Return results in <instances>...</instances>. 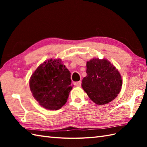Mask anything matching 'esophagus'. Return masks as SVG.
<instances>
[{
    "label": "esophagus",
    "instance_id": "1",
    "mask_svg": "<svg viewBox=\"0 0 147 147\" xmlns=\"http://www.w3.org/2000/svg\"><path fill=\"white\" fill-rule=\"evenodd\" d=\"M74 85L76 86H80L81 85H82V82H81V81H80V82H78L76 83H74Z\"/></svg>",
    "mask_w": 147,
    "mask_h": 147
}]
</instances>
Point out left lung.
I'll list each match as a JSON object with an SVG mask.
<instances>
[{
	"label": "left lung",
	"instance_id": "1",
	"mask_svg": "<svg viewBox=\"0 0 147 147\" xmlns=\"http://www.w3.org/2000/svg\"><path fill=\"white\" fill-rule=\"evenodd\" d=\"M86 72L87 75L82 80V88L95 104H107L119 93L123 85L121 76L107 59H93L88 61Z\"/></svg>",
	"mask_w": 147,
	"mask_h": 147
}]
</instances>
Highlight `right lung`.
<instances>
[{"instance_id": "add662e5", "label": "right lung", "mask_w": 147, "mask_h": 147, "mask_svg": "<svg viewBox=\"0 0 147 147\" xmlns=\"http://www.w3.org/2000/svg\"><path fill=\"white\" fill-rule=\"evenodd\" d=\"M71 73L61 59H51L37 67L30 78L33 97L48 110H58L67 102L71 85Z\"/></svg>"}]
</instances>
